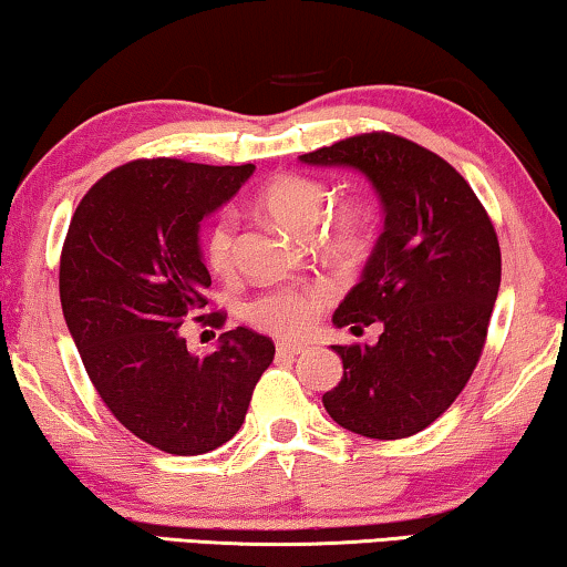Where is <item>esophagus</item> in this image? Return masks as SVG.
<instances>
[{
  "mask_svg": "<svg viewBox=\"0 0 567 567\" xmlns=\"http://www.w3.org/2000/svg\"><path fill=\"white\" fill-rule=\"evenodd\" d=\"M305 351H307V346H301V343H278L276 346V353L281 355V359H293V355H299Z\"/></svg>",
  "mask_w": 567,
  "mask_h": 567,
  "instance_id": "1",
  "label": "esophagus"
}]
</instances>
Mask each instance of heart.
Returning a JSON list of instances; mask_svg holds the SVG:
<instances>
[{
	"label": "heart",
	"instance_id": "heart-1",
	"mask_svg": "<svg viewBox=\"0 0 567 567\" xmlns=\"http://www.w3.org/2000/svg\"><path fill=\"white\" fill-rule=\"evenodd\" d=\"M262 212L297 235H307L320 221V245L332 260L353 266L369 250L374 231V208L369 198L348 196L332 204L329 212L330 188L320 177L286 173L270 181L260 190ZM204 258L216 276H231L237 266V216L224 208L208 221L204 235ZM330 301V289L324 284L281 286L262 291L247 305V320L255 328L274 332L278 338H299L312 328L317 315Z\"/></svg>",
	"mask_w": 567,
	"mask_h": 567
}]
</instances>
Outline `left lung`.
Returning a JSON list of instances; mask_svg holds the SVG:
<instances>
[{
	"label": "left lung",
	"instance_id": "1",
	"mask_svg": "<svg viewBox=\"0 0 567 567\" xmlns=\"http://www.w3.org/2000/svg\"><path fill=\"white\" fill-rule=\"evenodd\" d=\"M307 165L361 169L384 204V231L332 322L377 346H332L338 386L322 394L343 429L408 439L452 408L483 355L501 286V245L470 183L436 152L390 131L301 154Z\"/></svg>",
	"mask_w": 567,
	"mask_h": 567
}]
</instances>
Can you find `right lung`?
Segmentation results:
<instances>
[{"label":"right lung","instance_id":"add662e5","mask_svg":"<svg viewBox=\"0 0 567 567\" xmlns=\"http://www.w3.org/2000/svg\"><path fill=\"white\" fill-rule=\"evenodd\" d=\"M255 165L134 159L100 177L76 206L61 247L59 293L92 386L123 429L175 456L214 452L245 423L274 340L237 328L206 355L183 322L204 315L212 276L198 224L239 190Z\"/></svg>","mask_w":567,"mask_h":567}]
</instances>
